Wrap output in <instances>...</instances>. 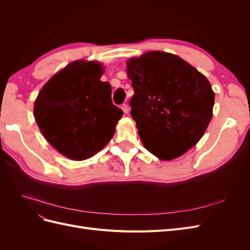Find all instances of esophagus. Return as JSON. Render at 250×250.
Here are the masks:
<instances>
[{"label":"esophagus","mask_w":250,"mask_h":250,"mask_svg":"<svg viewBox=\"0 0 250 250\" xmlns=\"http://www.w3.org/2000/svg\"><path fill=\"white\" fill-rule=\"evenodd\" d=\"M121 108H122V110L124 111V113H128V112H129V107H128V105H126V104H123L122 106H121Z\"/></svg>","instance_id":"1"}]
</instances>
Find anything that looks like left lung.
<instances>
[{
  "instance_id": "1",
  "label": "left lung",
  "mask_w": 250,
  "mask_h": 250,
  "mask_svg": "<svg viewBox=\"0 0 250 250\" xmlns=\"http://www.w3.org/2000/svg\"><path fill=\"white\" fill-rule=\"evenodd\" d=\"M129 102L141 141L163 161L185 154L206 133L215 93L208 78L175 54L149 51L126 62Z\"/></svg>"
}]
</instances>
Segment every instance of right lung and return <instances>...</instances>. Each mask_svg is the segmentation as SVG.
I'll use <instances>...</instances> for the list:
<instances>
[{"label": "right lung", "mask_w": 250, "mask_h": 250, "mask_svg": "<svg viewBox=\"0 0 250 250\" xmlns=\"http://www.w3.org/2000/svg\"><path fill=\"white\" fill-rule=\"evenodd\" d=\"M100 62L75 60L52 76L37 95L33 115L43 138L72 161H84L107 145L123 111L102 82Z\"/></svg>", "instance_id": "1"}]
</instances>
